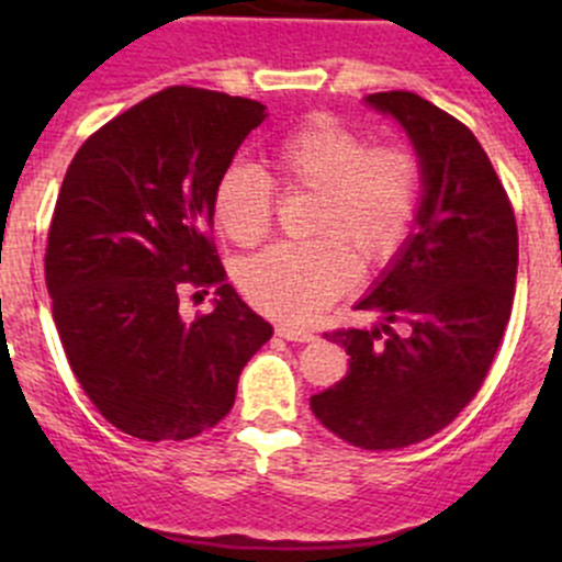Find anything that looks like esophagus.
<instances>
[{"instance_id": "34e87169", "label": "esophagus", "mask_w": 562, "mask_h": 562, "mask_svg": "<svg viewBox=\"0 0 562 562\" xmlns=\"http://www.w3.org/2000/svg\"><path fill=\"white\" fill-rule=\"evenodd\" d=\"M277 334H280V337H285V339H291V342H313V339H315L313 331L285 326V323H280V326H277Z\"/></svg>"}]
</instances>
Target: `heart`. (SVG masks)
<instances>
[{
  "mask_svg": "<svg viewBox=\"0 0 562 562\" xmlns=\"http://www.w3.org/2000/svg\"><path fill=\"white\" fill-rule=\"evenodd\" d=\"M266 162L282 187L315 190L313 231L326 236L263 249L241 266L239 285L260 313L307 323L359 274L346 240L370 263L405 245L418 212V162L400 146L367 149L359 133L328 116L271 140ZM212 212L231 241L258 245L269 234L274 184L260 168L234 162L217 179Z\"/></svg>",
  "mask_w": 562,
  "mask_h": 562,
  "instance_id": "1",
  "label": "heart"
}]
</instances>
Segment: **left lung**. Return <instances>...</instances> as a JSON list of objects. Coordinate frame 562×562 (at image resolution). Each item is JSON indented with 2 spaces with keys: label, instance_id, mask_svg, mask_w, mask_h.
<instances>
[{
  "label": "left lung",
  "instance_id": "left-lung-1",
  "mask_svg": "<svg viewBox=\"0 0 562 562\" xmlns=\"http://www.w3.org/2000/svg\"><path fill=\"white\" fill-rule=\"evenodd\" d=\"M364 105L405 130L422 198L405 245L356 304L381 323L326 334L350 370L310 407L345 443L389 451L449 427L481 389L512 317L519 239L506 190L462 122L413 92L367 94Z\"/></svg>",
  "mask_w": 562,
  "mask_h": 562
}]
</instances>
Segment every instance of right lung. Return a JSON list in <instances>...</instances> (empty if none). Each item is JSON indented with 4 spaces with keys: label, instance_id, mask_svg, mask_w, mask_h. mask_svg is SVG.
<instances>
[{
    "label": "right lung",
    "instance_id": "1",
    "mask_svg": "<svg viewBox=\"0 0 562 562\" xmlns=\"http://www.w3.org/2000/svg\"><path fill=\"white\" fill-rule=\"evenodd\" d=\"M266 116L258 100L162 89L100 127L61 181L45 249L54 321L89 400L133 438L214 427L271 337L209 239L217 179ZM181 281L215 288L212 314L180 317Z\"/></svg>",
    "mask_w": 562,
    "mask_h": 562
}]
</instances>
